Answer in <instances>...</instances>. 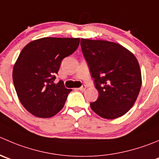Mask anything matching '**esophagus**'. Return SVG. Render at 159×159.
<instances>
[{
    "label": "esophagus",
    "mask_w": 159,
    "mask_h": 159,
    "mask_svg": "<svg viewBox=\"0 0 159 159\" xmlns=\"http://www.w3.org/2000/svg\"><path fill=\"white\" fill-rule=\"evenodd\" d=\"M78 89H79V90H81V91H84L86 89V85H84H84H82L81 87H80Z\"/></svg>",
    "instance_id": "obj_1"
}]
</instances>
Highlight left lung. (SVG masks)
Masks as SVG:
<instances>
[{
	"instance_id": "8db88e82",
	"label": "left lung",
	"mask_w": 159,
	"mask_h": 159,
	"mask_svg": "<svg viewBox=\"0 0 159 159\" xmlns=\"http://www.w3.org/2000/svg\"><path fill=\"white\" fill-rule=\"evenodd\" d=\"M81 47L98 92L91 109L108 120L127 113L136 102L142 83L137 58L113 42L81 39Z\"/></svg>"
}]
</instances>
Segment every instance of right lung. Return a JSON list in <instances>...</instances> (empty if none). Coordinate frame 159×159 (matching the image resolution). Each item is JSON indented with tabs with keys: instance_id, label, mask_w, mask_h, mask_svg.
<instances>
[{
	"instance_id": "1",
	"label": "right lung",
	"mask_w": 159,
	"mask_h": 159,
	"mask_svg": "<svg viewBox=\"0 0 159 159\" xmlns=\"http://www.w3.org/2000/svg\"><path fill=\"white\" fill-rule=\"evenodd\" d=\"M79 38L45 37L28 43L13 67L14 85L20 102L32 115L52 117L64 107L71 89L55 75L61 61L72 54L79 45Z\"/></svg>"
}]
</instances>
